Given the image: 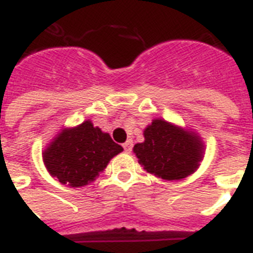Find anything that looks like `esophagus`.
I'll use <instances>...</instances> for the list:
<instances>
[{
  "mask_svg": "<svg viewBox=\"0 0 253 253\" xmlns=\"http://www.w3.org/2000/svg\"><path fill=\"white\" fill-rule=\"evenodd\" d=\"M123 148H125L126 152H131V150H132V142H131V140H127L126 143H123Z\"/></svg>",
  "mask_w": 253,
  "mask_h": 253,
  "instance_id": "1",
  "label": "esophagus"
}]
</instances>
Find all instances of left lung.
I'll return each instance as SVG.
<instances>
[{"label":"left lung","mask_w":253,"mask_h":253,"mask_svg":"<svg viewBox=\"0 0 253 253\" xmlns=\"http://www.w3.org/2000/svg\"><path fill=\"white\" fill-rule=\"evenodd\" d=\"M143 134L144 142L134 146L139 164L163 180H182L196 172L204 159L201 136L164 119H154Z\"/></svg>","instance_id":"obj_1"}]
</instances>
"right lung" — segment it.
Returning <instances> with one entry per match:
<instances>
[{
    "label": "right lung",
    "instance_id": "add662e5",
    "mask_svg": "<svg viewBox=\"0 0 253 253\" xmlns=\"http://www.w3.org/2000/svg\"><path fill=\"white\" fill-rule=\"evenodd\" d=\"M123 148L85 121L72 128H64L43 151V162L52 177L73 188L87 185L103 172L109 162Z\"/></svg>",
    "mask_w": 253,
    "mask_h": 253
}]
</instances>
